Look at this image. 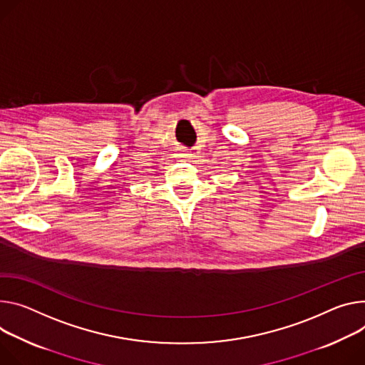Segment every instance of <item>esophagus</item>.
Here are the masks:
<instances>
[{"label": "esophagus", "mask_w": 365, "mask_h": 365, "mask_svg": "<svg viewBox=\"0 0 365 365\" xmlns=\"http://www.w3.org/2000/svg\"><path fill=\"white\" fill-rule=\"evenodd\" d=\"M176 155L180 157V158H186V157H189L190 154H189V151H187L185 147H182V148H179V151H178Z\"/></svg>", "instance_id": "34e87169"}]
</instances>
